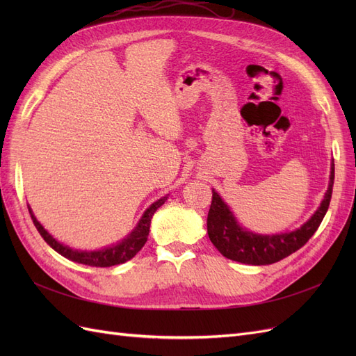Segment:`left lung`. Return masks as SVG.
Masks as SVG:
<instances>
[{
    "label": "left lung",
    "mask_w": 356,
    "mask_h": 356,
    "mask_svg": "<svg viewBox=\"0 0 356 356\" xmlns=\"http://www.w3.org/2000/svg\"><path fill=\"white\" fill-rule=\"evenodd\" d=\"M332 184L334 160L331 163L328 190L324 200L321 202V207L300 229L279 234H257L241 227L227 204L224 203L217 191L212 190V203L207 221L209 239L225 258L233 261L252 266H266L281 261L306 245L315 234L328 211Z\"/></svg>",
    "instance_id": "1"
}]
</instances>
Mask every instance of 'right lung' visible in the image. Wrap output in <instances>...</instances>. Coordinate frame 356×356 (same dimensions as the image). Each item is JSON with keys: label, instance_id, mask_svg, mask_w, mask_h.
<instances>
[{"label": "right lung", "instance_id": "add662e5", "mask_svg": "<svg viewBox=\"0 0 356 356\" xmlns=\"http://www.w3.org/2000/svg\"><path fill=\"white\" fill-rule=\"evenodd\" d=\"M168 200V196L159 199L157 202H154L152 207H149L144 215L139 220L138 225L134 229V232L124 238L122 242H118L115 245H111L108 248H104V250H98V251H80V250H72V248L59 243L50 233H47V230H44V227L38 222V220L35 218V215L32 213L31 208L28 207V211L31 213V218L34 221V225L37 227L38 233L42 236L53 250L56 252H59L62 257L68 258L71 261L80 263V264H86V266H93V267H111L115 264H123L126 261L134 258L141 248L145 245L148 233H149V224H152V218L154 212Z\"/></svg>", "mask_w": 356, "mask_h": 356}]
</instances>
